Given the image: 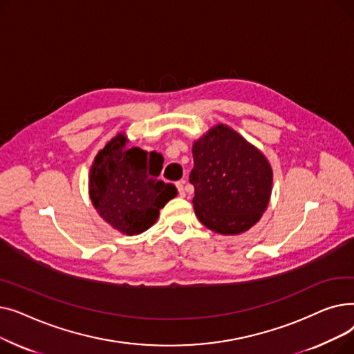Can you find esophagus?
<instances>
[{
    "instance_id": "34e87169",
    "label": "esophagus",
    "mask_w": 354,
    "mask_h": 354,
    "mask_svg": "<svg viewBox=\"0 0 354 354\" xmlns=\"http://www.w3.org/2000/svg\"><path fill=\"white\" fill-rule=\"evenodd\" d=\"M176 188H178V191H179V195H180V196H185V180L176 182Z\"/></svg>"
}]
</instances>
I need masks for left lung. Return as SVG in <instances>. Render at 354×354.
<instances>
[{
  "mask_svg": "<svg viewBox=\"0 0 354 354\" xmlns=\"http://www.w3.org/2000/svg\"><path fill=\"white\" fill-rule=\"evenodd\" d=\"M194 209L198 219L221 235H238L261 219L272 191L266 155L236 130L215 124L194 142Z\"/></svg>",
  "mask_w": 354,
  "mask_h": 354,
  "instance_id": "obj_1",
  "label": "left lung"
}]
</instances>
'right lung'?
<instances>
[{
    "label": "right lung",
    "instance_id": "obj_1",
    "mask_svg": "<svg viewBox=\"0 0 354 354\" xmlns=\"http://www.w3.org/2000/svg\"><path fill=\"white\" fill-rule=\"evenodd\" d=\"M127 142L120 132L97 152L90 166L88 195L104 222L132 236L151 228L178 191L158 179L162 169L156 152L127 147Z\"/></svg>",
    "mask_w": 354,
    "mask_h": 354
}]
</instances>
